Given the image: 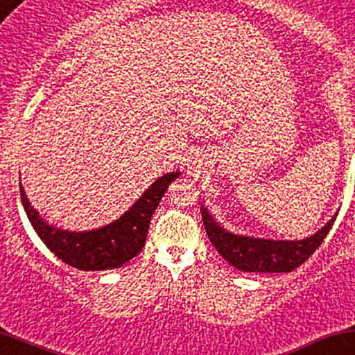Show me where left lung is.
<instances>
[{
  "instance_id": "obj_1",
  "label": "left lung",
  "mask_w": 355,
  "mask_h": 355,
  "mask_svg": "<svg viewBox=\"0 0 355 355\" xmlns=\"http://www.w3.org/2000/svg\"><path fill=\"white\" fill-rule=\"evenodd\" d=\"M201 216L209 241L213 243L218 253L234 268L241 270V272L282 273L293 272L315 253V250L322 245L324 238L332 228L337 214L315 234L298 241L238 236V234L223 230L206 209L201 211Z\"/></svg>"
}]
</instances>
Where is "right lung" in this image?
I'll return each mask as SVG.
<instances>
[{
  "mask_svg": "<svg viewBox=\"0 0 355 355\" xmlns=\"http://www.w3.org/2000/svg\"><path fill=\"white\" fill-rule=\"evenodd\" d=\"M178 176L179 173L161 176L135 201V205L124 216L103 228L83 231V233L63 231L46 225V221L42 220V216L28 201L21 182H19V194L31 226L42 241L49 246L50 252L55 253V257H58L63 263L83 272H98V270L119 268L139 254L142 246L146 245L153 213L171 182Z\"/></svg>",
  "mask_w": 355,
  "mask_h": 355,
  "instance_id": "1",
  "label": "right lung"
}]
</instances>
